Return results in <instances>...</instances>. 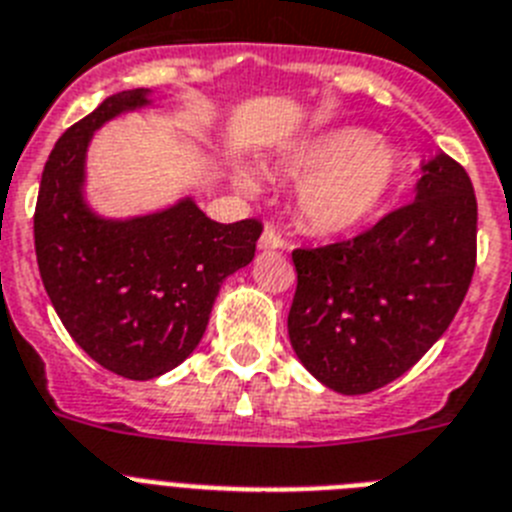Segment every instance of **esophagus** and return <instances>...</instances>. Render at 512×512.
I'll return each mask as SVG.
<instances>
[{
  "instance_id": "obj_1",
  "label": "esophagus",
  "mask_w": 512,
  "mask_h": 512,
  "mask_svg": "<svg viewBox=\"0 0 512 512\" xmlns=\"http://www.w3.org/2000/svg\"><path fill=\"white\" fill-rule=\"evenodd\" d=\"M257 247H260V249H283V247H286V242H283V236L278 234L273 226H265V231H263V236H260Z\"/></svg>"
}]
</instances>
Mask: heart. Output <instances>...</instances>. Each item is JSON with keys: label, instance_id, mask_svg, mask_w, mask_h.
<instances>
[{"label": "heart", "instance_id": "heart-1", "mask_svg": "<svg viewBox=\"0 0 512 512\" xmlns=\"http://www.w3.org/2000/svg\"><path fill=\"white\" fill-rule=\"evenodd\" d=\"M281 171L296 179V213L317 234H343L375 216L398 176V156L388 143L359 127L320 132L283 156ZM234 187L260 192V176L236 163Z\"/></svg>", "mask_w": 512, "mask_h": 512}]
</instances>
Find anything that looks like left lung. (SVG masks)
<instances>
[{"mask_svg":"<svg viewBox=\"0 0 512 512\" xmlns=\"http://www.w3.org/2000/svg\"><path fill=\"white\" fill-rule=\"evenodd\" d=\"M291 257L299 362L336 393H372L409 372L461 307L476 265L471 179L437 150L422 161L409 205L356 239Z\"/></svg>","mask_w":512,"mask_h":512,"instance_id":"obj_1","label":"left lung"}]
</instances>
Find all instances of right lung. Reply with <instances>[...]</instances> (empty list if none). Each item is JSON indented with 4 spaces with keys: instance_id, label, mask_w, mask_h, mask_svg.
I'll use <instances>...</instances> for the list:
<instances>
[{
    "instance_id": "1",
    "label": "right lung",
    "mask_w": 512,
    "mask_h": 512,
    "mask_svg": "<svg viewBox=\"0 0 512 512\" xmlns=\"http://www.w3.org/2000/svg\"><path fill=\"white\" fill-rule=\"evenodd\" d=\"M156 109L153 90L114 93L72 124L41 176L36 257L59 320L93 362L127 380H153L197 349L221 283L252 263L260 221L216 223L179 197L130 218L88 203V148L111 119Z\"/></svg>"
}]
</instances>
